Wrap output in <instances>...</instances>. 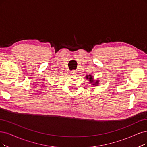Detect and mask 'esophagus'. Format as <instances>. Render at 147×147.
Wrapping results in <instances>:
<instances>
[{
    "label": "esophagus",
    "mask_w": 147,
    "mask_h": 147,
    "mask_svg": "<svg viewBox=\"0 0 147 147\" xmlns=\"http://www.w3.org/2000/svg\"><path fill=\"white\" fill-rule=\"evenodd\" d=\"M70 74H71L73 76H76V75H77V70H73V71H72L71 72H70Z\"/></svg>",
    "instance_id": "esophagus-1"
}]
</instances>
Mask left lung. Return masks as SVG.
Listing matches in <instances>:
<instances>
[{"instance_id": "1", "label": "left lung", "mask_w": 147, "mask_h": 147, "mask_svg": "<svg viewBox=\"0 0 147 147\" xmlns=\"http://www.w3.org/2000/svg\"><path fill=\"white\" fill-rule=\"evenodd\" d=\"M86 78L87 79V80H89V82L90 83H92V84L93 85V86H98V84H99V81H98V80H96V81H95V83H94L93 84L92 83L93 82H94V81H93V76L92 75H86Z\"/></svg>"}]
</instances>
